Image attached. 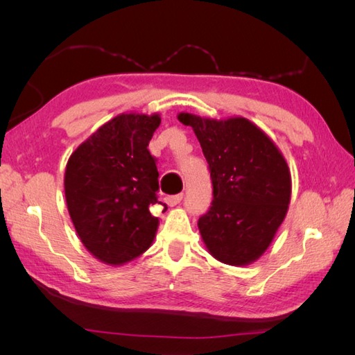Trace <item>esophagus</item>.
<instances>
[{"label":"esophagus","mask_w":355,"mask_h":355,"mask_svg":"<svg viewBox=\"0 0 355 355\" xmlns=\"http://www.w3.org/2000/svg\"><path fill=\"white\" fill-rule=\"evenodd\" d=\"M182 200H183V193L171 195V197L166 198V201H168L169 206H177V205H180V202H182Z\"/></svg>","instance_id":"obj_1"}]
</instances>
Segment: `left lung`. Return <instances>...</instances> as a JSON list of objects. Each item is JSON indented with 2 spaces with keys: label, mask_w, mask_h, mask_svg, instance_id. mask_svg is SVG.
Listing matches in <instances>:
<instances>
[{
  "label": "left lung",
  "mask_w": 355,
  "mask_h": 355,
  "mask_svg": "<svg viewBox=\"0 0 355 355\" xmlns=\"http://www.w3.org/2000/svg\"><path fill=\"white\" fill-rule=\"evenodd\" d=\"M178 120L192 126L212 178V206L198 220L209 253L229 266L252 263L267 250L288 210V164L268 135L244 117L180 112Z\"/></svg>",
  "instance_id": "left-lung-1"
}]
</instances>
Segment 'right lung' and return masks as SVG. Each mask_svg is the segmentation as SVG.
Masks as SVG:
<instances>
[{
    "label": "right lung",
    "instance_id": "1",
    "mask_svg": "<svg viewBox=\"0 0 355 355\" xmlns=\"http://www.w3.org/2000/svg\"><path fill=\"white\" fill-rule=\"evenodd\" d=\"M158 114H120L79 145L67 163L69 214L87 250L108 266H122L153 244L158 218V171L148 150Z\"/></svg>",
    "mask_w": 355,
    "mask_h": 355
}]
</instances>
